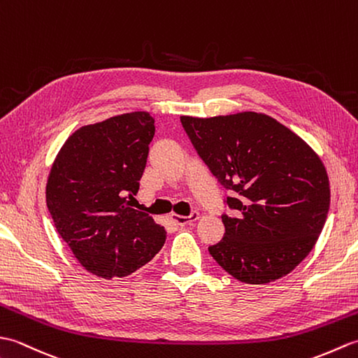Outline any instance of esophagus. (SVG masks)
I'll return each instance as SVG.
<instances>
[{"mask_svg": "<svg viewBox=\"0 0 358 358\" xmlns=\"http://www.w3.org/2000/svg\"><path fill=\"white\" fill-rule=\"evenodd\" d=\"M199 217H200L199 212H192V214H189L186 217L185 215H172V220L178 226H185V224H189V223L195 222V220H199Z\"/></svg>", "mask_w": 358, "mask_h": 358, "instance_id": "obj_1", "label": "esophagus"}]
</instances>
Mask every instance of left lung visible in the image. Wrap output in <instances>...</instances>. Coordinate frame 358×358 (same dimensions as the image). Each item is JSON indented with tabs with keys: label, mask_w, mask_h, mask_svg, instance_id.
Masks as SVG:
<instances>
[{
	"label": "left lung",
	"mask_w": 358,
	"mask_h": 358,
	"mask_svg": "<svg viewBox=\"0 0 358 358\" xmlns=\"http://www.w3.org/2000/svg\"><path fill=\"white\" fill-rule=\"evenodd\" d=\"M196 154L232 196L224 237L209 246L243 283L287 275L313 250L328 217L331 191L322 159L299 135L257 112L180 117Z\"/></svg>",
	"instance_id": "left-lung-1"
}]
</instances>
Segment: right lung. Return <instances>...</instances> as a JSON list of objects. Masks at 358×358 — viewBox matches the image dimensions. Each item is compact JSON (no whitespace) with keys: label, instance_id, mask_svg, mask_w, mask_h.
Wrapping results in <instances>:
<instances>
[{"label":"right lung","instance_id":"obj_1","mask_svg":"<svg viewBox=\"0 0 358 358\" xmlns=\"http://www.w3.org/2000/svg\"><path fill=\"white\" fill-rule=\"evenodd\" d=\"M154 118L112 117L75 131L52 164L45 201L75 258L96 277H127L166 241L163 226L131 208L146 167Z\"/></svg>","mask_w":358,"mask_h":358}]
</instances>
